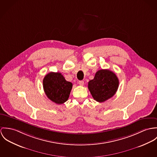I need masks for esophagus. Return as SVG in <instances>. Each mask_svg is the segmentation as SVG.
I'll use <instances>...</instances> for the list:
<instances>
[{
    "mask_svg": "<svg viewBox=\"0 0 157 157\" xmlns=\"http://www.w3.org/2000/svg\"><path fill=\"white\" fill-rule=\"evenodd\" d=\"M78 83H79V84L80 86H84V82L83 81H79L78 82Z\"/></svg>",
    "mask_w": 157,
    "mask_h": 157,
    "instance_id": "1",
    "label": "esophagus"
}]
</instances>
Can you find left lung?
I'll return each mask as SVG.
<instances>
[{"label":"left lung","instance_id":"obj_1","mask_svg":"<svg viewBox=\"0 0 157 157\" xmlns=\"http://www.w3.org/2000/svg\"><path fill=\"white\" fill-rule=\"evenodd\" d=\"M119 84V79L114 72L102 69L98 70L94 79L88 82V88L95 101L104 102L116 94Z\"/></svg>","mask_w":157,"mask_h":157}]
</instances>
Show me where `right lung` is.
<instances>
[{
	"instance_id": "obj_1",
	"label": "right lung",
	"mask_w": 157,
	"mask_h": 157,
	"mask_svg": "<svg viewBox=\"0 0 157 157\" xmlns=\"http://www.w3.org/2000/svg\"><path fill=\"white\" fill-rule=\"evenodd\" d=\"M43 84L47 97L56 104H62L68 100L73 86L72 83L67 81L59 72L47 74Z\"/></svg>"
}]
</instances>
